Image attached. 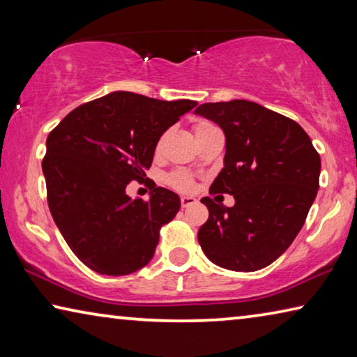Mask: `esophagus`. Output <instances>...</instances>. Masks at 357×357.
<instances>
[{
  "mask_svg": "<svg viewBox=\"0 0 357 357\" xmlns=\"http://www.w3.org/2000/svg\"><path fill=\"white\" fill-rule=\"evenodd\" d=\"M195 203H197V200L193 197H181V206L183 208H189Z\"/></svg>",
  "mask_w": 357,
  "mask_h": 357,
  "instance_id": "esophagus-1",
  "label": "esophagus"
}]
</instances>
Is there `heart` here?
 <instances>
[{
  "mask_svg": "<svg viewBox=\"0 0 357 357\" xmlns=\"http://www.w3.org/2000/svg\"><path fill=\"white\" fill-rule=\"evenodd\" d=\"M209 128H214V124L211 123V121H208V119H198L197 123H195V126H193V129H195V134H197V132H202V130L209 129ZM160 146H162V138H160L159 142H157L155 149L159 151ZM167 181H168V184H170L172 187H174V189H176V190H187L192 185V178L185 172L173 173V174H170V176H168Z\"/></svg>",
  "mask_w": 357,
  "mask_h": 357,
  "instance_id": "1",
  "label": "heart"
}]
</instances>
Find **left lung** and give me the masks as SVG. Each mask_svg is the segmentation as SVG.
I'll use <instances>...</instances> for the list:
<instances>
[{"label":"left lung","mask_w":357,"mask_h":357,"mask_svg":"<svg viewBox=\"0 0 357 357\" xmlns=\"http://www.w3.org/2000/svg\"><path fill=\"white\" fill-rule=\"evenodd\" d=\"M195 113L219 124L227 138L223 168L209 193H228L236 202L227 208L202 198L209 217L198 243L220 268L263 269L304 225L319 187V154L296 121L255 102H209Z\"/></svg>","instance_id":"8db88e82"}]
</instances>
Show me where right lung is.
I'll return each mask as SVG.
<instances>
[{"mask_svg": "<svg viewBox=\"0 0 357 357\" xmlns=\"http://www.w3.org/2000/svg\"><path fill=\"white\" fill-rule=\"evenodd\" d=\"M197 105L116 91L72 110L47 137L42 172L53 220L77 258L105 275L146 266L179 197L151 187L149 200L126 195L153 164L160 135Z\"/></svg>", "mask_w": 357, "mask_h": 357, "instance_id": "1", "label": "right lung"}]
</instances>
